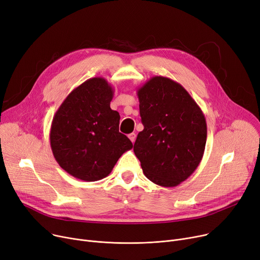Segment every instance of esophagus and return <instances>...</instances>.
Returning a JSON list of instances; mask_svg holds the SVG:
<instances>
[{"mask_svg": "<svg viewBox=\"0 0 260 260\" xmlns=\"http://www.w3.org/2000/svg\"><path fill=\"white\" fill-rule=\"evenodd\" d=\"M128 138H129V140L134 143V142H135V140H136V134H135V133L129 134V135H128Z\"/></svg>", "mask_w": 260, "mask_h": 260, "instance_id": "1", "label": "esophagus"}]
</instances>
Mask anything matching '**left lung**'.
<instances>
[{
    "label": "left lung",
    "instance_id": "8db88e82",
    "mask_svg": "<svg viewBox=\"0 0 260 260\" xmlns=\"http://www.w3.org/2000/svg\"><path fill=\"white\" fill-rule=\"evenodd\" d=\"M143 131L134 152L146 178L173 187L198 168L207 142V121L186 89L170 78L155 76L138 91Z\"/></svg>",
    "mask_w": 260,
    "mask_h": 260
}]
</instances>
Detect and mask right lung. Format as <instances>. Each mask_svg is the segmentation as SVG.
<instances>
[{
  "label": "right lung",
  "instance_id": "right-lung-1",
  "mask_svg": "<svg viewBox=\"0 0 260 260\" xmlns=\"http://www.w3.org/2000/svg\"><path fill=\"white\" fill-rule=\"evenodd\" d=\"M114 89L101 77L76 87L58 108L50 127V146L59 166L75 178L91 182L111 174L133 147L119 133L120 115L111 108Z\"/></svg>",
  "mask_w": 260,
  "mask_h": 260
}]
</instances>
